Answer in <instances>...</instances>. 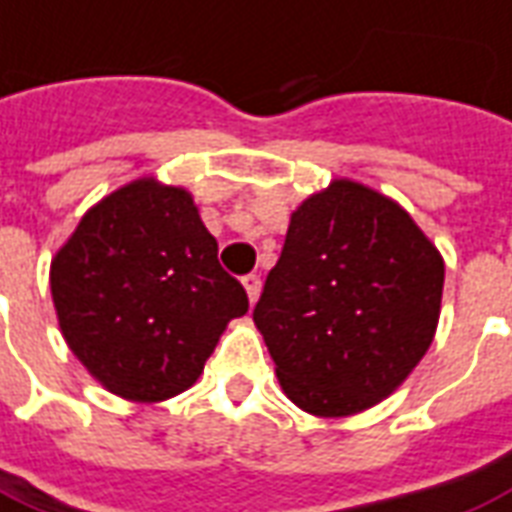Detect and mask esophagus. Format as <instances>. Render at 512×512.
I'll list each match as a JSON object with an SVG mask.
<instances>
[{
  "label": "esophagus",
  "instance_id": "1",
  "mask_svg": "<svg viewBox=\"0 0 512 512\" xmlns=\"http://www.w3.org/2000/svg\"><path fill=\"white\" fill-rule=\"evenodd\" d=\"M242 286H245V291H248V299H251V302H256V299H259L261 278H259V275H256V272H251V275H245V278H242Z\"/></svg>",
  "mask_w": 512,
  "mask_h": 512
}]
</instances>
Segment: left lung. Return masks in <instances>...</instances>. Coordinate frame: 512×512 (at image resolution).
I'll return each mask as SVG.
<instances>
[{
    "label": "left lung",
    "instance_id": "obj_1",
    "mask_svg": "<svg viewBox=\"0 0 512 512\" xmlns=\"http://www.w3.org/2000/svg\"><path fill=\"white\" fill-rule=\"evenodd\" d=\"M443 280L394 199L353 180L305 199L253 307L286 397L332 418L378 405L429 351Z\"/></svg>",
    "mask_w": 512,
    "mask_h": 512
}]
</instances>
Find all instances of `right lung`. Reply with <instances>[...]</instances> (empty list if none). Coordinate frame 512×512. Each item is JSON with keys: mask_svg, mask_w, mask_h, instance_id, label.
Here are the masks:
<instances>
[{"mask_svg": "<svg viewBox=\"0 0 512 512\" xmlns=\"http://www.w3.org/2000/svg\"><path fill=\"white\" fill-rule=\"evenodd\" d=\"M53 305L72 353L134 402L186 391L248 294L188 191L142 178L91 207L51 264Z\"/></svg>", "mask_w": 512, "mask_h": 512, "instance_id": "right-lung-1", "label": "right lung"}]
</instances>
